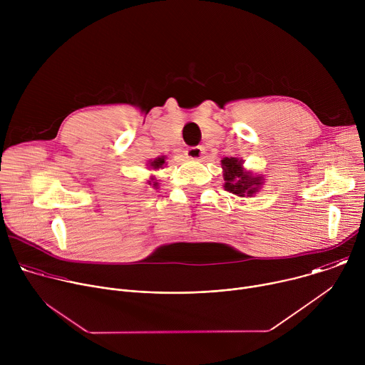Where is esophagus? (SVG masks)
Here are the masks:
<instances>
[{
    "label": "esophagus",
    "instance_id": "34e87169",
    "mask_svg": "<svg viewBox=\"0 0 365 365\" xmlns=\"http://www.w3.org/2000/svg\"><path fill=\"white\" fill-rule=\"evenodd\" d=\"M203 155V150L200 147H190L186 150V158L189 160H200Z\"/></svg>",
    "mask_w": 365,
    "mask_h": 365
}]
</instances>
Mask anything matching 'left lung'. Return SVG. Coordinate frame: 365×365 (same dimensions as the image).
Masks as SVG:
<instances>
[{"label":"left lung","mask_w":365,"mask_h":365,"mask_svg":"<svg viewBox=\"0 0 365 365\" xmlns=\"http://www.w3.org/2000/svg\"><path fill=\"white\" fill-rule=\"evenodd\" d=\"M224 169V187L225 190L237 196H252L263 185L262 176H252L251 172H245L242 162L235 158H224L221 160Z\"/></svg>","instance_id":"8db88e82"}]
</instances>
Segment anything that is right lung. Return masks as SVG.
Instances as JSON below:
<instances>
[{"label": "right lung", "instance_id": "1", "mask_svg": "<svg viewBox=\"0 0 365 365\" xmlns=\"http://www.w3.org/2000/svg\"><path fill=\"white\" fill-rule=\"evenodd\" d=\"M150 168L153 169V170H159L160 168H163L165 165H166V160H165V155H162V158H158V159H154V160H151L150 163ZM153 181V178H151V180H148V185H153V186H158V182H153V184L150 182Z\"/></svg>", "mask_w": 365, "mask_h": 365}]
</instances>
